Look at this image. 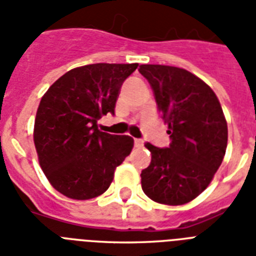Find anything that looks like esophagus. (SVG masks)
Wrapping results in <instances>:
<instances>
[{"label":"esophagus","instance_id":"1","mask_svg":"<svg viewBox=\"0 0 256 256\" xmlns=\"http://www.w3.org/2000/svg\"><path fill=\"white\" fill-rule=\"evenodd\" d=\"M134 144H136V148H142V146H144V140H134Z\"/></svg>","mask_w":256,"mask_h":256}]
</instances>
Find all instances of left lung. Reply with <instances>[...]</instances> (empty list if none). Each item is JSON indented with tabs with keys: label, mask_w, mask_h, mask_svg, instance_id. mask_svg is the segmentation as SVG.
<instances>
[{
	"label": "left lung",
	"mask_w": 256,
	"mask_h": 256,
	"mask_svg": "<svg viewBox=\"0 0 256 256\" xmlns=\"http://www.w3.org/2000/svg\"><path fill=\"white\" fill-rule=\"evenodd\" d=\"M152 86L156 108L168 124V148L146 142L152 152L140 172L142 190L154 202L184 204L196 198L222 164L227 148V122L215 92L180 68L140 65Z\"/></svg>",
	"instance_id": "obj_1"
}]
</instances>
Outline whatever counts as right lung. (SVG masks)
I'll return each mask as SVG.
<instances>
[{
	"instance_id": "right-lung-1",
	"label": "right lung",
	"mask_w": 256,
	"mask_h": 256,
	"mask_svg": "<svg viewBox=\"0 0 256 256\" xmlns=\"http://www.w3.org/2000/svg\"><path fill=\"white\" fill-rule=\"evenodd\" d=\"M138 64H92L64 74L42 96L34 122V144L46 178L61 194L90 199L104 194L114 171L130 154L132 136L98 130L114 116L120 88Z\"/></svg>"
}]
</instances>
